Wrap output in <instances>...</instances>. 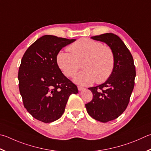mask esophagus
<instances>
[{
    "mask_svg": "<svg viewBox=\"0 0 151 151\" xmlns=\"http://www.w3.org/2000/svg\"><path fill=\"white\" fill-rule=\"evenodd\" d=\"M84 89V88L83 87V86H78V90H79V91H81V90H83Z\"/></svg>",
    "mask_w": 151,
    "mask_h": 151,
    "instance_id": "34e87169",
    "label": "esophagus"
}]
</instances>
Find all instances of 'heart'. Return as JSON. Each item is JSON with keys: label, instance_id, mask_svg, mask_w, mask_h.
Instances as JSON below:
<instances>
[{"label": "heart", "instance_id": "b5f03b06", "mask_svg": "<svg viewBox=\"0 0 151 151\" xmlns=\"http://www.w3.org/2000/svg\"><path fill=\"white\" fill-rule=\"evenodd\" d=\"M68 52L60 51L57 55V63L67 77H73L80 68L84 70L74 78L76 83L89 85L96 81L103 83L111 76L115 65L112 49L98 41L81 38L68 47Z\"/></svg>", "mask_w": 151, "mask_h": 151}]
</instances>
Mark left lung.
Masks as SVG:
<instances>
[{
  "instance_id": "8db88e82",
  "label": "left lung",
  "mask_w": 151,
  "mask_h": 151,
  "mask_svg": "<svg viewBox=\"0 0 151 151\" xmlns=\"http://www.w3.org/2000/svg\"><path fill=\"white\" fill-rule=\"evenodd\" d=\"M91 38L108 44L115 57L111 76L99 86L88 88L93 97L85 104L92 118L106 123L117 118L127 108L135 85V67L132 55L117 35L106 33Z\"/></svg>"
}]
</instances>
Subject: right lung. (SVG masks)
Wrapping results in <instances>:
<instances>
[{"label": "right lung", "mask_w": 151, "mask_h": 151, "mask_svg": "<svg viewBox=\"0 0 151 151\" xmlns=\"http://www.w3.org/2000/svg\"><path fill=\"white\" fill-rule=\"evenodd\" d=\"M75 40L43 35L22 57L18 75L19 90L24 108L40 122L51 123L59 119L70 95L78 92L57 63L60 50Z\"/></svg>", "instance_id": "obj_1"}]
</instances>
